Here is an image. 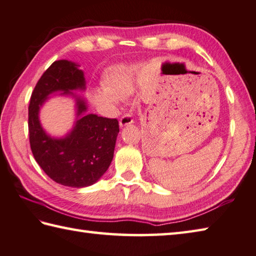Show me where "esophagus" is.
<instances>
[{"instance_id": "esophagus-1", "label": "esophagus", "mask_w": 256, "mask_h": 256, "mask_svg": "<svg viewBox=\"0 0 256 256\" xmlns=\"http://www.w3.org/2000/svg\"><path fill=\"white\" fill-rule=\"evenodd\" d=\"M133 122H134V120H133L132 115H130V114H125V115L122 116V118H120V126H126V125L132 124Z\"/></svg>"}]
</instances>
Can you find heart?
I'll return each instance as SVG.
<instances>
[{
  "label": "heart",
  "instance_id": "heart-1",
  "mask_svg": "<svg viewBox=\"0 0 256 256\" xmlns=\"http://www.w3.org/2000/svg\"><path fill=\"white\" fill-rule=\"evenodd\" d=\"M134 69L126 66L110 68L104 76V86L92 90V98L98 105L114 108L120 98L131 95L134 90Z\"/></svg>",
  "mask_w": 256,
  "mask_h": 256
}]
</instances>
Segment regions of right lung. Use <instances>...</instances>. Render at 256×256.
Segmentation results:
<instances>
[{
	"label": "right lung",
	"mask_w": 256,
	"mask_h": 256,
	"mask_svg": "<svg viewBox=\"0 0 256 256\" xmlns=\"http://www.w3.org/2000/svg\"><path fill=\"white\" fill-rule=\"evenodd\" d=\"M85 90V77L78 64L57 60L44 72L32 92L29 104V140L32 154L50 179L66 187L82 188L95 184L113 160L120 132L118 120L85 114V100L76 97L77 120L66 136L51 138L39 120L40 106L50 94L74 95Z\"/></svg>",
	"instance_id": "right-lung-1"
}]
</instances>
